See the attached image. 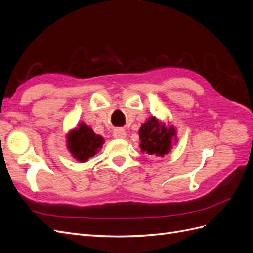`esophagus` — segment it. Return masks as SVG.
<instances>
[{
	"label": "esophagus",
	"mask_w": 253,
	"mask_h": 253,
	"mask_svg": "<svg viewBox=\"0 0 253 253\" xmlns=\"http://www.w3.org/2000/svg\"><path fill=\"white\" fill-rule=\"evenodd\" d=\"M113 136L115 137V138L122 139V138H126V132L125 131L124 128H116V129H114Z\"/></svg>",
	"instance_id": "1"
}]
</instances>
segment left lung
I'll return each instance as SVG.
<instances>
[{
	"mask_svg": "<svg viewBox=\"0 0 253 253\" xmlns=\"http://www.w3.org/2000/svg\"><path fill=\"white\" fill-rule=\"evenodd\" d=\"M140 149L145 154L165 156L172 149V142H177L176 129L173 126H166L156 117L151 116L139 129Z\"/></svg>",
	"mask_w": 253,
	"mask_h": 253,
	"instance_id": "obj_1",
	"label": "left lung"
}]
</instances>
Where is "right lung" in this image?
Returning a JSON list of instances; mask_svg holds the SVG:
<instances>
[{
    "mask_svg": "<svg viewBox=\"0 0 253 253\" xmlns=\"http://www.w3.org/2000/svg\"><path fill=\"white\" fill-rule=\"evenodd\" d=\"M67 149L74 158L81 163L87 162L99 150L104 142L103 137L94 133L89 126L81 122L78 127L67 135Z\"/></svg>",
    "mask_w": 253,
    "mask_h": 253,
    "instance_id": "right-lung-1",
    "label": "right lung"
}]
</instances>
